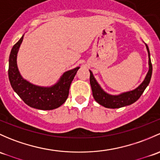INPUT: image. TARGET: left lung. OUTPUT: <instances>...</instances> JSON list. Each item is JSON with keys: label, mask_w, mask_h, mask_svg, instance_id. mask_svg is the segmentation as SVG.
Returning a JSON list of instances; mask_svg holds the SVG:
<instances>
[{"label": "left lung", "mask_w": 160, "mask_h": 160, "mask_svg": "<svg viewBox=\"0 0 160 160\" xmlns=\"http://www.w3.org/2000/svg\"><path fill=\"white\" fill-rule=\"evenodd\" d=\"M146 47H147L148 56H149V71H148L142 83L135 90L122 93L119 94V95H110V94L106 93L102 90L101 87L97 83L96 79L94 78L93 73L90 70V86H91L92 93H93L94 100L99 104H100L102 107H107V108H120V107H123L133 103L140 97V96L142 95L145 89L149 85V82H150L152 72V67L150 60V53H149V48L147 44H146Z\"/></svg>", "instance_id": "obj_1"}]
</instances>
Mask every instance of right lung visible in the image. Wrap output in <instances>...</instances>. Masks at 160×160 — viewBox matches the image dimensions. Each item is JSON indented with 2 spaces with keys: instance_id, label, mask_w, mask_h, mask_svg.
Segmentation results:
<instances>
[{
  "instance_id": "obj_1",
  "label": "right lung",
  "mask_w": 160,
  "mask_h": 160,
  "mask_svg": "<svg viewBox=\"0 0 160 160\" xmlns=\"http://www.w3.org/2000/svg\"><path fill=\"white\" fill-rule=\"evenodd\" d=\"M23 38V35L13 45L9 57L8 77L13 90L27 105L33 108L43 110L58 108L68 97L70 84L80 67L65 72L58 83L52 87H43L32 84L21 77L17 65V55Z\"/></svg>"
}]
</instances>
